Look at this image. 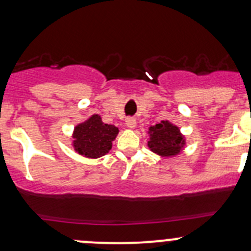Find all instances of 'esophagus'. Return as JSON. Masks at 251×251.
Returning <instances> with one entry per match:
<instances>
[{
	"instance_id": "esophagus-1",
	"label": "esophagus",
	"mask_w": 251,
	"mask_h": 251,
	"mask_svg": "<svg viewBox=\"0 0 251 251\" xmlns=\"http://www.w3.org/2000/svg\"><path fill=\"white\" fill-rule=\"evenodd\" d=\"M126 126H128L129 129H134L136 126V120L133 117H129L126 120Z\"/></svg>"
}]
</instances>
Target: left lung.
Instances as JSON below:
<instances>
[{
	"label": "left lung",
	"instance_id": "1",
	"mask_svg": "<svg viewBox=\"0 0 251 251\" xmlns=\"http://www.w3.org/2000/svg\"><path fill=\"white\" fill-rule=\"evenodd\" d=\"M148 147L153 153L161 157H173L179 155L186 146L185 135L181 134L179 126L170 121H161L148 128Z\"/></svg>",
	"mask_w": 251,
	"mask_h": 251
}]
</instances>
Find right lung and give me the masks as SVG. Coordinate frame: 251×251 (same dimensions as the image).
<instances>
[{"label": "right lung", "instance_id": "obj_1", "mask_svg": "<svg viewBox=\"0 0 251 251\" xmlns=\"http://www.w3.org/2000/svg\"><path fill=\"white\" fill-rule=\"evenodd\" d=\"M118 128L103 123L100 115L95 114L75 126L72 147L75 153L88 159H98L109 153L112 141L116 139Z\"/></svg>", "mask_w": 251, "mask_h": 251}]
</instances>
